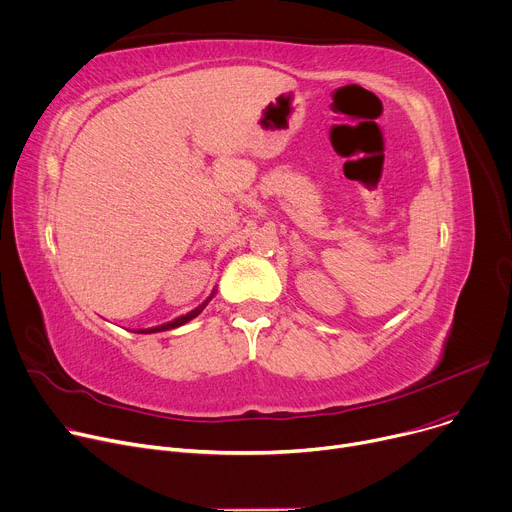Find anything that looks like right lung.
<instances>
[{"label": "right lung", "mask_w": 512, "mask_h": 512, "mask_svg": "<svg viewBox=\"0 0 512 512\" xmlns=\"http://www.w3.org/2000/svg\"><path fill=\"white\" fill-rule=\"evenodd\" d=\"M216 294V290H212V294L203 300L197 309H193V311H189L187 315H181V317H177V319H173V321H168V323H162V325H156V327H148V329H135L133 333H160V331H168V329H175V327H181V325H185V323H189L191 319H195L203 309H206L208 306V302L212 300V296Z\"/></svg>", "instance_id": "1"}]
</instances>
